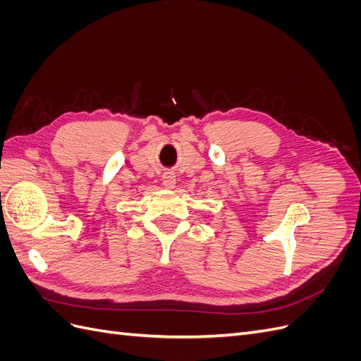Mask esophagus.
I'll return each instance as SVG.
<instances>
[{"mask_svg": "<svg viewBox=\"0 0 361 361\" xmlns=\"http://www.w3.org/2000/svg\"><path fill=\"white\" fill-rule=\"evenodd\" d=\"M162 183L166 185L167 188H173L176 185V174L173 171H166L162 174Z\"/></svg>", "mask_w": 361, "mask_h": 361, "instance_id": "esophagus-1", "label": "esophagus"}]
</instances>
